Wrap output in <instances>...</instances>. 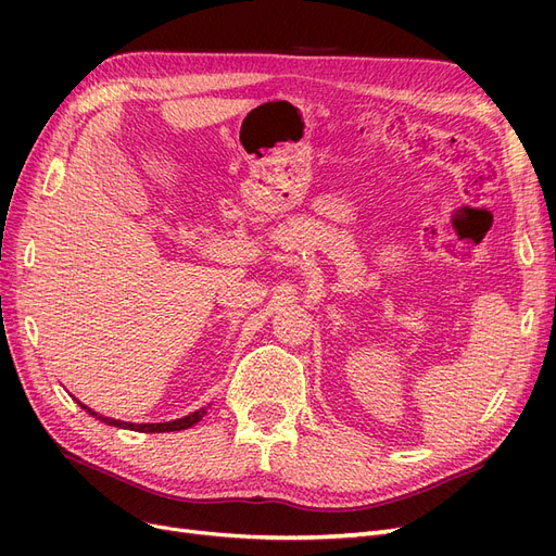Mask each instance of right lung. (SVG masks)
I'll use <instances>...</instances> for the list:
<instances>
[{
	"instance_id": "add662e5",
	"label": "right lung",
	"mask_w": 556,
	"mask_h": 556,
	"mask_svg": "<svg viewBox=\"0 0 556 556\" xmlns=\"http://www.w3.org/2000/svg\"><path fill=\"white\" fill-rule=\"evenodd\" d=\"M78 406L86 410V413H90L92 417H97L99 422H104V425H111V427H117V429H131V431H143V433H164V431H180V429H190V427H194L201 417L206 415V408H199V410H194V413H190V415H185V417H180V419H174V422H157V425H134V422H123V419H113V417H104V415H99V413H94L92 408H88V406H83V403L78 401Z\"/></svg>"
}]
</instances>
